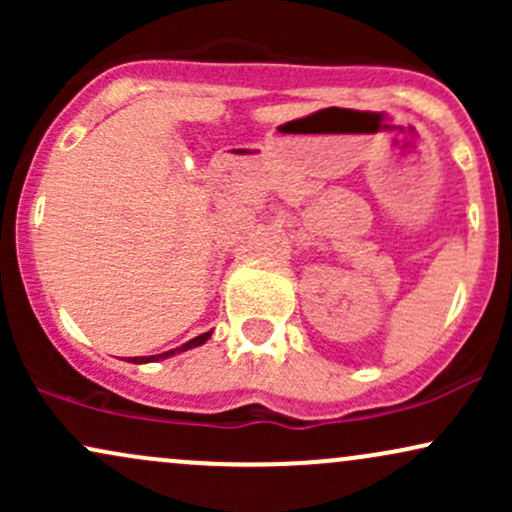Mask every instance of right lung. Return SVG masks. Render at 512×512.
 <instances>
[{
	"label": "right lung",
	"mask_w": 512,
	"mask_h": 512,
	"mask_svg": "<svg viewBox=\"0 0 512 512\" xmlns=\"http://www.w3.org/2000/svg\"><path fill=\"white\" fill-rule=\"evenodd\" d=\"M209 337H211V332H204V334H199V337L190 339V342H187V344L178 346V349L163 351V354H156V356H134V358H129V363H151V361H163V358L180 354V351H187V349H195V346H202L204 342H207Z\"/></svg>",
	"instance_id": "right-lung-1"
}]
</instances>
